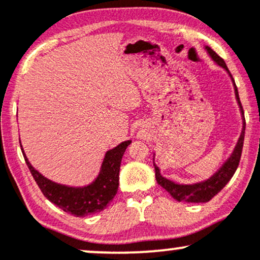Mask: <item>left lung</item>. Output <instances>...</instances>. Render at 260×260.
I'll list each match as a JSON object with an SVG mask.
<instances>
[{
  "instance_id": "obj_1",
  "label": "left lung",
  "mask_w": 260,
  "mask_h": 260,
  "mask_svg": "<svg viewBox=\"0 0 260 260\" xmlns=\"http://www.w3.org/2000/svg\"><path fill=\"white\" fill-rule=\"evenodd\" d=\"M210 57L216 62L220 67H222L223 70L228 71V73L231 77L232 83L235 86V94H236V100H237L238 105H240L241 113H242V120H243V128L242 133H241L240 138H238L237 144L232 151L231 156L225 161V164L220 168L217 171L211 176L210 178H208L207 181L199 182V183H193V184H180L176 183L174 181H170L168 178L162 177L160 174V169L155 166V178H156L157 183L160 184L164 189H166L170 194L172 196V198H175L178 202H188V203H207L210 201L213 197H215L223 187L228 184V182L231 180L232 176L236 172V170L238 168V164H240L241 154H242V148H243V140H244V131H246V121H244V112L242 109V104L240 101V96H238L237 86L235 84V80L232 78L231 73H230L228 66H226L225 61L220 57L217 53L211 50L209 46H205Z\"/></svg>"
}]
</instances>
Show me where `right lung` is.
<instances>
[{
  "instance_id": "add662e5",
  "label": "right lung",
  "mask_w": 260,
  "mask_h": 260,
  "mask_svg": "<svg viewBox=\"0 0 260 260\" xmlns=\"http://www.w3.org/2000/svg\"><path fill=\"white\" fill-rule=\"evenodd\" d=\"M131 143V140H126L107 151L98 177L85 187H68L50 181L32 168L26 159L23 148L22 151L26 165L43 194L66 213L83 217L104 210L116 196L118 189L121 160Z\"/></svg>"
}]
</instances>
